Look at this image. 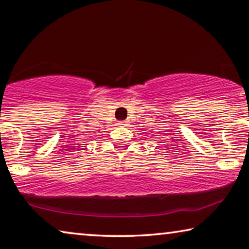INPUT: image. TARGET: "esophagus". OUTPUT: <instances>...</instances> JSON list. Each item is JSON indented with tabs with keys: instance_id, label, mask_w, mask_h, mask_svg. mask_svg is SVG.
I'll return each mask as SVG.
<instances>
[{
	"instance_id": "obj_1",
	"label": "esophagus",
	"mask_w": 249,
	"mask_h": 249,
	"mask_svg": "<svg viewBox=\"0 0 249 249\" xmlns=\"http://www.w3.org/2000/svg\"><path fill=\"white\" fill-rule=\"evenodd\" d=\"M121 124H127V121H122Z\"/></svg>"
}]
</instances>
